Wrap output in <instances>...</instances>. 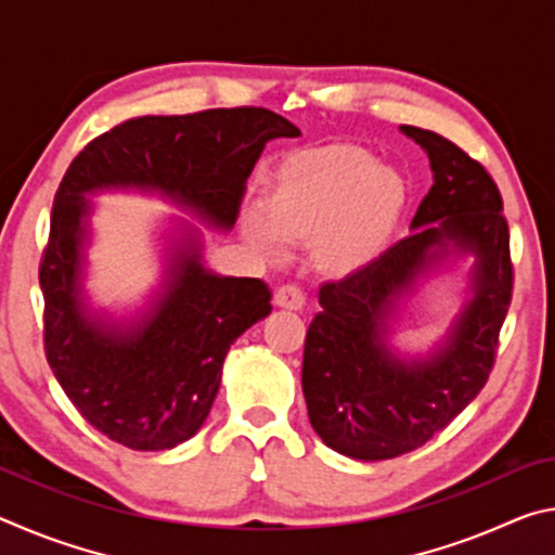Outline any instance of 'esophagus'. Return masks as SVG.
<instances>
[{"label": "esophagus", "mask_w": 555, "mask_h": 555, "mask_svg": "<svg viewBox=\"0 0 555 555\" xmlns=\"http://www.w3.org/2000/svg\"><path fill=\"white\" fill-rule=\"evenodd\" d=\"M274 304L279 308H286V311H300L306 306V294L296 284H284L276 288Z\"/></svg>", "instance_id": "obj_1"}]
</instances>
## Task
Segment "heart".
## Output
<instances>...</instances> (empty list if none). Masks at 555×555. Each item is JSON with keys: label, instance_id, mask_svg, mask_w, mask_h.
<instances>
[{"label": "heart", "instance_id": "b5f03b06", "mask_svg": "<svg viewBox=\"0 0 555 555\" xmlns=\"http://www.w3.org/2000/svg\"><path fill=\"white\" fill-rule=\"evenodd\" d=\"M406 205V183L357 144L298 149L271 168L259 215L242 220V237L267 259L286 244H313L315 264L345 276L387 247Z\"/></svg>", "mask_w": 555, "mask_h": 555}]
</instances>
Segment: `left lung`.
<instances>
[{
  "instance_id": "obj_1",
  "label": "left lung",
  "mask_w": 555,
  "mask_h": 555,
  "mask_svg": "<svg viewBox=\"0 0 555 555\" xmlns=\"http://www.w3.org/2000/svg\"><path fill=\"white\" fill-rule=\"evenodd\" d=\"M401 131L424 149L434 171L413 232L372 264L323 284V311L306 333L300 384L308 418L327 448L354 460L411 453L480 393L514 288L509 224L492 176L436 131ZM450 246L478 257L476 296L436 356L399 361L386 347L396 298Z\"/></svg>"
}]
</instances>
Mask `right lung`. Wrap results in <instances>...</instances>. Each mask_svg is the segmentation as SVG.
<instances>
[{"instance_id": "obj_1", "label": "right lung", "mask_w": 555, "mask_h": 555, "mask_svg": "<svg viewBox=\"0 0 555 555\" xmlns=\"http://www.w3.org/2000/svg\"><path fill=\"white\" fill-rule=\"evenodd\" d=\"M298 127L264 107L137 117L105 131L73 158L55 191L39 284L43 347L80 416L131 450H168L198 434L220 389L230 345L271 313L259 279L203 267L198 234L171 259L156 306L131 325L92 318L80 294L88 193L156 191L215 228L237 222L247 178L269 139Z\"/></svg>"}]
</instances>
